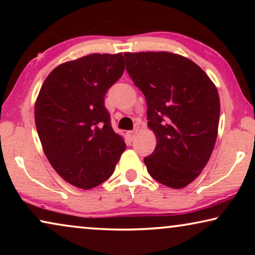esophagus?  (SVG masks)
Instances as JSON below:
<instances>
[{
  "mask_svg": "<svg viewBox=\"0 0 255 255\" xmlns=\"http://www.w3.org/2000/svg\"><path fill=\"white\" fill-rule=\"evenodd\" d=\"M137 132H138V128H134V130L128 132V138H130V140H133L134 137H135V134H137Z\"/></svg>",
  "mask_w": 255,
  "mask_h": 255,
  "instance_id": "1",
  "label": "esophagus"
}]
</instances>
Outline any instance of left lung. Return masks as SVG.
I'll return each instance as SVG.
<instances>
[{
	"label": "left lung",
	"mask_w": 255,
	"mask_h": 255,
	"mask_svg": "<svg viewBox=\"0 0 255 255\" xmlns=\"http://www.w3.org/2000/svg\"><path fill=\"white\" fill-rule=\"evenodd\" d=\"M127 71L144 94L154 152L144 159L153 179L174 189L186 187L207 165L217 139L221 103L217 88L189 59L169 52L124 53Z\"/></svg>",
	"instance_id": "1"
}]
</instances>
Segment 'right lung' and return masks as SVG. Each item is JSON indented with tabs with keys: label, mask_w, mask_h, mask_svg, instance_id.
<instances>
[{
	"label": "right lung",
	"mask_w": 255,
	"mask_h": 255,
	"mask_svg": "<svg viewBox=\"0 0 255 255\" xmlns=\"http://www.w3.org/2000/svg\"><path fill=\"white\" fill-rule=\"evenodd\" d=\"M124 67L122 53L86 55L54 68L38 95L34 121L45 155L62 179L81 189L109 179L127 148L104 107Z\"/></svg>",
	"instance_id": "add662e5"
}]
</instances>
